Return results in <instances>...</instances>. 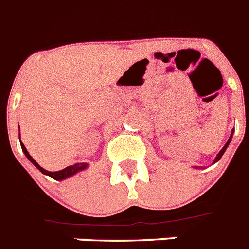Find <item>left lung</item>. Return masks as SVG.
Returning <instances> with one entry per match:
<instances>
[{
  "instance_id": "obj_1",
  "label": "left lung",
  "mask_w": 249,
  "mask_h": 249,
  "mask_svg": "<svg viewBox=\"0 0 249 249\" xmlns=\"http://www.w3.org/2000/svg\"><path fill=\"white\" fill-rule=\"evenodd\" d=\"M233 133H234V129H231V137H229V140H228V141H227V143H225V145H224L223 149H221L220 151H219V154H217V155H216V158H215V159H213V164L217 163V161H219V160L221 159V157H223L224 153H225V150L228 149V146H229V143H231V137H233ZM195 168H196V169H197V168H198V166H195Z\"/></svg>"
}]
</instances>
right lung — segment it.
Returning <instances> with one entry per match:
<instances>
[{"instance_id":"1","label":"right lung","mask_w":249,"mask_h":249,"mask_svg":"<svg viewBox=\"0 0 249 249\" xmlns=\"http://www.w3.org/2000/svg\"><path fill=\"white\" fill-rule=\"evenodd\" d=\"M20 143H21V149L22 151H24V154H25V157L28 158L30 161H32V164L34 166H36V169L40 170L43 174H46V176H49L52 177L53 179L55 180H63L66 179V178H69V177H72L75 176L76 173H79V172H83V170H85L88 166H89V164L88 163H76L73 164V165H70L67 166V168H65V169L62 170H58V172H48V170H46L44 168H42V166L39 165L38 163H36V160L33 159L32 157H30V154L28 153V150H26V147L24 146V143L20 141Z\"/></svg>"}]
</instances>
